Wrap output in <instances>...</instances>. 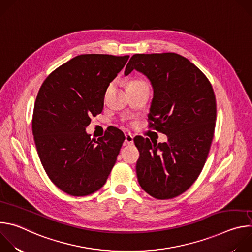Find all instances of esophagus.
Here are the masks:
<instances>
[{
	"mask_svg": "<svg viewBox=\"0 0 252 252\" xmlns=\"http://www.w3.org/2000/svg\"><path fill=\"white\" fill-rule=\"evenodd\" d=\"M125 142L126 145H132L133 143V136L130 133H126L125 135Z\"/></svg>",
	"mask_w": 252,
	"mask_h": 252,
	"instance_id": "34e87169",
	"label": "esophagus"
}]
</instances>
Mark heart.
<instances>
[{"mask_svg": "<svg viewBox=\"0 0 252 252\" xmlns=\"http://www.w3.org/2000/svg\"><path fill=\"white\" fill-rule=\"evenodd\" d=\"M146 83L142 82V81H139V80H133V81H130L128 84H127V88H131V87H135V86H140V85H145ZM112 89V85H110L109 87L106 88V93H109Z\"/></svg>", "mask_w": 252, "mask_h": 252, "instance_id": "obj_1", "label": "heart"}]
</instances>
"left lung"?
I'll list each match as a JSON object with an SVG mask.
<instances>
[{
    "label": "left lung",
    "mask_w": 252,
    "mask_h": 252,
    "mask_svg": "<svg viewBox=\"0 0 252 252\" xmlns=\"http://www.w3.org/2000/svg\"><path fill=\"white\" fill-rule=\"evenodd\" d=\"M133 69L154 89L150 127L167 136L162 143L134 137L137 181L153 197L170 199L187 191L204 166L217 120L214 92L202 71L175 53L135 54L125 75Z\"/></svg>",
    "instance_id": "left-lung-1"
}]
</instances>
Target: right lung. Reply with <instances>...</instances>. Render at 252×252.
I'll use <instances>...</instances> for the list:
<instances>
[{
  "label": "right lung",
  "instance_id": "1",
  "mask_svg": "<svg viewBox=\"0 0 252 252\" xmlns=\"http://www.w3.org/2000/svg\"><path fill=\"white\" fill-rule=\"evenodd\" d=\"M129 56L80 55L44 81L35 98L32 128L38 155L53 184L85 196L105 184L125 140L120 129L92 139L91 117L100 114L106 88Z\"/></svg>",
  "mask_w": 252,
  "mask_h": 252
}]
</instances>
